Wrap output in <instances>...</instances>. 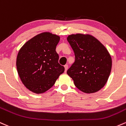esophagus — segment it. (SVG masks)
Returning <instances> with one entry per match:
<instances>
[{
	"label": "esophagus",
	"instance_id": "esophagus-1",
	"mask_svg": "<svg viewBox=\"0 0 126 126\" xmlns=\"http://www.w3.org/2000/svg\"><path fill=\"white\" fill-rule=\"evenodd\" d=\"M64 69H65V70H64V71H65V72L66 71H67V69H68V65H67V64H66V65H64Z\"/></svg>",
	"mask_w": 126,
	"mask_h": 126
}]
</instances>
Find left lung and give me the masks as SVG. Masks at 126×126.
<instances>
[{
	"mask_svg": "<svg viewBox=\"0 0 126 126\" xmlns=\"http://www.w3.org/2000/svg\"><path fill=\"white\" fill-rule=\"evenodd\" d=\"M67 40L75 57V62L67 70V75L82 92L92 93L100 90L111 71V57L106 48L90 34H71Z\"/></svg>",
	"mask_w": 126,
	"mask_h": 126,
	"instance_id": "8db88e82",
	"label": "left lung"
}]
</instances>
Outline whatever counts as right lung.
Wrapping results in <instances>:
<instances>
[{
    "mask_svg": "<svg viewBox=\"0 0 126 126\" xmlns=\"http://www.w3.org/2000/svg\"><path fill=\"white\" fill-rule=\"evenodd\" d=\"M60 37L49 32L35 36L22 47L16 57V69L22 82L34 93L51 88L64 71L56 51Z\"/></svg>",
    "mask_w": 126,
    "mask_h": 126,
    "instance_id": "1",
    "label": "right lung"
}]
</instances>
